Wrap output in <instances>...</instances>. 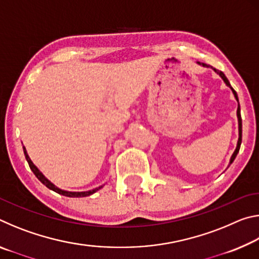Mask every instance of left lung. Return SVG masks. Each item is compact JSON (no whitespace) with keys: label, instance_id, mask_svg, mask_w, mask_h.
<instances>
[{"label":"left lung","instance_id":"obj_1","mask_svg":"<svg viewBox=\"0 0 259 259\" xmlns=\"http://www.w3.org/2000/svg\"><path fill=\"white\" fill-rule=\"evenodd\" d=\"M198 64H199V65H201V66H203V67H210V68H212L213 71L216 72V73L218 74V75L223 78V81L225 82V84H226L227 87H229L230 89L232 90V93H233L234 97H235V99H236V102H238V109H236V116H238V123H239V139H238V144H236V148H235V151H234L233 154H232L231 159H230V164H232V162L234 161V159H235V157H236V155H238L239 150H240V146H241V142H242V120H241V114H240V104H239V98H238V95H236L235 90L233 89V88L231 87L230 82H229V80H227V77L225 76V74H224V73L221 72V71H218V69L213 68V67L210 66V65H207V64H204V63H198Z\"/></svg>","mask_w":259,"mask_h":259}]
</instances>
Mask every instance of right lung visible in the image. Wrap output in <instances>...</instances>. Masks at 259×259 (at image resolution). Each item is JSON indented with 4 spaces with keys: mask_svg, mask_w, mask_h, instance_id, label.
I'll use <instances>...</instances> for the list:
<instances>
[{
    "mask_svg": "<svg viewBox=\"0 0 259 259\" xmlns=\"http://www.w3.org/2000/svg\"><path fill=\"white\" fill-rule=\"evenodd\" d=\"M23 148H24V154H25V157H26V160H27V162H28V164H29V168H30V170H32V171L34 172V175L35 176L37 177V179L38 181H40L43 185H46L48 188H49V190H51V191H54V192H56V193H58V194H61V195H64V196H68V198H84V196H89V195H91V194H94V193H96L97 191H99L100 188H102L104 185H102V186H99V187H96V188H94V190H90V191H84V192H71V191H65V190H61V188H59V187H57L54 183H51L49 179H48L45 175H43L40 170H38V168L36 165H35L33 162H32V160L29 159V156H28V154H27V151H26V148L23 146Z\"/></svg>",
    "mask_w": 259,
    "mask_h": 259,
    "instance_id": "obj_1",
    "label": "right lung"
}]
</instances>
